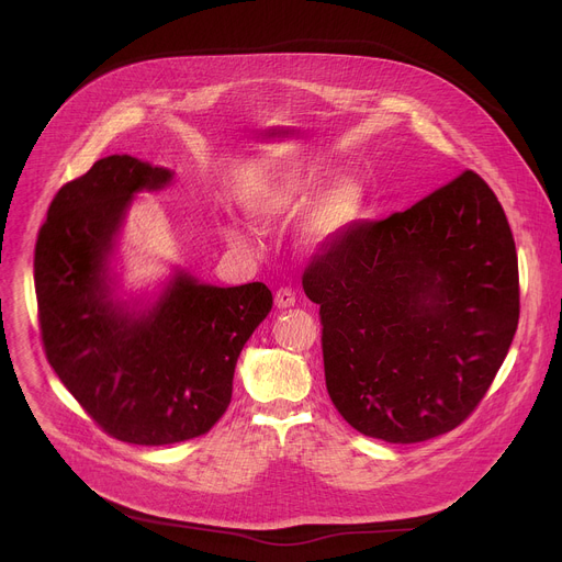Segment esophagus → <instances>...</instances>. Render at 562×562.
I'll use <instances>...</instances> for the list:
<instances>
[{
  "mask_svg": "<svg viewBox=\"0 0 562 562\" xmlns=\"http://www.w3.org/2000/svg\"><path fill=\"white\" fill-rule=\"evenodd\" d=\"M295 304V291L291 286H280L276 291V307L278 310H286Z\"/></svg>",
  "mask_w": 562,
  "mask_h": 562,
  "instance_id": "esophagus-1",
  "label": "esophagus"
}]
</instances>
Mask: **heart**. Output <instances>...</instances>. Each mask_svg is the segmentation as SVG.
Returning a JSON list of instances; mask_svg holds the SVG:
<instances>
[{"label":"heart","instance_id":"obj_1","mask_svg":"<svg viewBox=\"0 0 562 562\" xmlns=\"http://www.w3.org/2000/svg\"><path fill=\"white\" fill-rule=\"evenodd\" d=\"M302 201V186L297 181H289L286 186H280L273 190L269 196L258 199L250 206L252 217L258 220L265 226H271L276 222H282L291 217ZM363 206V192L353 181H338L334 183L318 201L316 206L310 213L307 228H304V235H307L310 244L314 246H325L334 239H338L356 220H359ZM231 239L237 244H244V235L235 228L228 231Z\"/></svg>","mask_w":562,"mask_h":562}]
</instances>
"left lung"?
Returning a JSON list of instances; mask_svg holds the SVG:
<instances>
[{
  "label": "left lung",
  "instance_id": "1",
  "mask_svg": "<svg viewBox=\"0 0 562 562\" xmlns=\"http://www.w3.org/2000/svg\"><path fill=\"white\" fill-rule=\"evenodd\" d=\"M302 289L321 304L336 411L390 443L426 441L467 422L520 318L516 241L473 170L403 213L356 220L312 255Z\"/></svg>",
  "mask_w": 562,
  "mask_h": 562
}]
</instances>
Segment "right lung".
I'll return each mask as SVG.
<instances>
[{
    "mask_svg": "<svg viewBox=\"0 0 562 562\" xmlns=\"http://www.w3.org/2000/svg\"><path fill=\"white\" fill-rule=\"evenodd\" d=\"M172 172L127 155L100 159L54 196L35 244L46 361L110 437L166 446L206 435L226 413L237 356L271 312L267 284H199L177 273L149 310L112 300L108 255L138 190Z\"/></svg>",
    "mask_w": 562,
    "mask_h": 562,
    "instance_id": "1",
    "label": "right lung"
}]
</instances>
